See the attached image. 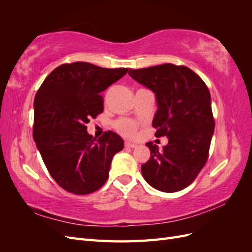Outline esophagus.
<instances>
[{"label": "esophagus", "mask_w": 252, "mask_h": 252, "mask_svg": "<svg viewBox=\"0 0 252 252\" xmlns=\"http://www.w3.org/2000/svg\"><path fill=\"white\" fill-rule=\"evenodd\" d=\"M125 146L129 147V148H135L136 147V144L130 143V142H125Z\"/></svg>", "instance_id": "34e87169"}]
</instances>
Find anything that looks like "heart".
Instances as JSON below:
<instances>
[{"mask_svg":"<svg viewBox=\"0 0 252 252\" xmlns=\"http://www.w3.org/2000/svg\"><path fill=\"white\" fill-rule=\"evenodd\" d=\"M116 130L126 138H133L136 134L138 124L134 121L129 119H120L114 123Z\"/></svg>","mask_w":252,"mask_h":252,"instance_id":"1","label":"heart"}]
</instances>
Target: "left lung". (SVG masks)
Returning a JSON list of instances; mask_svg holds the SVG:
<instances>
[{
    "mask_svg": "<svg viewBox=\"0 0 252 252\" xmlns=\"http://www.w3.org/2000/svg\"><path fill=\"white\" fill-rule=\"evenodd\" d=\"M128 73L155 93V135L168 138L163 150L146 144L150 158L141 167L143 178L159 191H180L195 180L208 158L215 131L208 87L190 68L170 63Z\"/></svg>",
    "mask_w": 252,
    "mask_h": 252,
    "instance_id": "left-lung-1",
    "label": "left lung"
}]
</instances>
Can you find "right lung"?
I'll return each mask as SVG.
<instances>
[{"instance_id": "add662e5", "label": "right lung", "mask_w": 252, "mask_h": 252, "mask_svg": "<svg viewBox=\"0 0 252 252\" xmlns=\"http://www.w3.org/2000/svg\"><path fill=\"white\" fill-rule=\"evenodd\" d=\"M128 72L86 62L57 67L34 97L33 139L45 166L58 184L74 194L101 188L113 156L124 141L112 131L95 139L87 132L90 119L103 112L100 94Z\"/></svg>"}]
</instances>
